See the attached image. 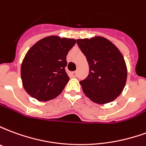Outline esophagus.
<instances>
[{
  "mask_svg": "<svg viewBox=\"0 0 146 146\" xmlns=\"http://www.w3.org/2000/svg\"><path fill=\"white\" fill-rule=\"evenodd\" d=\"M71 76H73V77H75V76H76V71H73V72H71Z\"/></svg>",
  "mask_w": 146,
  "mask_h": 146,
  "instance_id": "34e87169",
  "label": "esophagus"
}]
</instances>
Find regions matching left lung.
Instances as JSON below:
<instances>
[{
    "mask_svg": "<svg viewBox=\"0 0 146 146\" xmlns=\"http://www.w3.org/2000/svg\"><path fill=\"white\" fill-rule=\"evenodd\" d=\"M76 43L89 65L88 76L80 81L84 93L97 104L113 101L127 81V70L121 52L102 36L77 39Z\"/></svg>",
    "mask_w": 146,
    "mask_h": 146,
    "instance_id": "obj_1",
    "label": "left lung"
}]
</instances>
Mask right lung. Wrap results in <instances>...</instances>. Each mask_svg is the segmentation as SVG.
<instances>
[{"label": "right lung", "instance_id": "add662e5", "mask_svg": "<svg viewBox=\"0 0 146 146\" xmlns=\"http://www.w3.org/2000/svg\"><path fill=\"white\" fill-rule=\"evenodd\" d=\"M76 40L49 36L33 44L21 66L24 89L38 101H48L61 94L70 77L65 70L66 55Z\"/></svg>", "mask_w": 146, "mask_h": 146}]
</instances>
